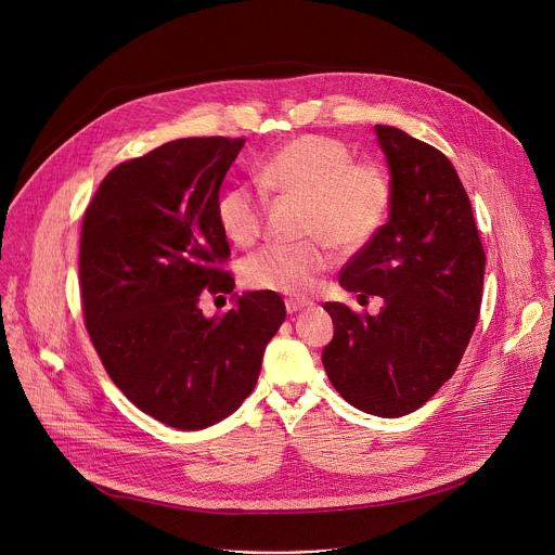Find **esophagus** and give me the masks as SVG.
Masks as SVG:
<instances>
[{
	"mask_svg": "<svg viewBox=\"0 0 555 555\" xmlns=\"http://www.w3.org/2000/svg\"><path fill=\"white\" fill-rule=\"evenodd\" d=\"M307 307H311V300H300V298H287V300H285L287 313H296V311H302V309H307Z\"/></svg>",
	"mask_w": 555,
	"mask_h": 555,
	"instance_id": "esophagus-1",
	"label": "esophagus"
}]
</instances>
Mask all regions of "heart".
I'll return each mask as SVG.
<instances>
[{
    "label": "heart",
    "mask_w": 555,
    "mask_h": 555,
    "mask_svg": "<svg viewBox=\"0 0 555 555\" xmlns=\"http://www.w3.org/2000/svg\"><path fill=\"white\" fill-rule=\"evenodd\" d=\"M253 189L234 184L217 199V221L228 240L255 244L266 221V195L307 204L305 244H272L244 261V281L253 289L305 294L332 266V242L358 250L386 223L392 208V182L377 163H353V151L330 135H300L276 149L255 169Z\"/></svg>",
    "instance_id": "1"
}]
</instances>
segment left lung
Returning a JSON list of instances; mask_svg holds the SVG:
<instances>
[{"label": "left lung", "instance_id": "8db88e82", "mask_svg": "<svg viewBox=\"0 0 555 555\" xmlns=\"http://www.w3.org/2000/svg\"><path fill=\"white\" fill-rule=\"evenodd\" d=\"M392 182L388 221L340 272L377 315L325 302L334 338L323 364L343 398L377 417L422 409L456 371L481 311L486 250L448 157L402 129L375 125Z\"/></svg>", "mask_w": 555, "mask_h": 555}]
</instances>
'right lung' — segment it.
Here are the masks:
<instances>
[{"label":"right lung","instance_id":"add662e5","mask_svg":"<svg viewBox=\"0 0 555 555\" xmlns=\"http://www.w3.org/2000/svg\"><path fill=\"white\" fill-rule=\"evenodd\" d=\"M244 138H182L112 169L83 215L78 283L90 340L142 413L208 428L253 392L285 321L276 292H246L215 319L199 298L234 279L217 221L221 182Z\"/></svg>","mask_w":555,"mask_h":555}]
</instances>
